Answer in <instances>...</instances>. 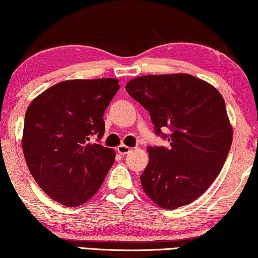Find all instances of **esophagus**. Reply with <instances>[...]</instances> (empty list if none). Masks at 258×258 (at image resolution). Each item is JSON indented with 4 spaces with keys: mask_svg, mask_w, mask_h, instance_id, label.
Masks as SVG:
<instances>
[{
    "mask_svg": "<svg viewBox=\"0 0 258 258\" xmlns=\"http://www.w3.org/2000/svg\"><path fill=\"white\" fill-rule=\"evenodd\" d=\"M117 152L120 155H122V156H124V155H126V154H129L130 151H132V148H129V147H126V145H118L117 147Z\"/></svg>",
    "mask_w": 258,
    "mask_h": 258,
    "instance_id": "34e87169",
    "label": "esophagus"
}]
</instances>
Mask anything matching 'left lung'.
Here are the masks:
<instances>
[{
	"mask_svg": "<svg viewBox=\"0 0 258 258\" xmlns=\"http://www.w3.org/2000/svg\"><path fill=\"white\" fill-rule=\"evenodd\" d=\"M125 89L149 111L157 135L170 142L169 149L148 148L143 191L165 210L191 204L218 177L233 142L222 95L186 73L138 77ZM166 127L170 136L161 133Z\"/></svg>",
	"mask_w": 258,
	"mask_h": 258,
	"instance_id": "obj_1",
	"label": "left lung"
}]
</instances>
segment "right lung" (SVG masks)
<instances>
[{
    "label": "right lung",
    "mask_w": 258,
    "mask_h": 258,
    "mask_svg": "<svg viewBox=\"0 0 258 258\" xmlns=\"http://www.w3.org/2000/svg\"><path fill=\"white\" fill-rule=\"evenodd\" d=\"M120 89L114 78L66 80L30 103L22 148L30 173L51 199L77 207L99 191L115 151L99 143L103 114Z\"/></svg>",
    "instance_id": "1"
}]
</instances>
